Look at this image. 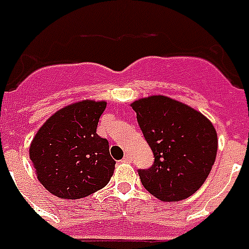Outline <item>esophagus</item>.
<instances>
[{"label": "esophagus", "instance_id": "obj_1", "mask_svg": "<svg viewBox=\"0 0 249 249\" xmlns=\"http://www.w3.org/2000/svg\"><path fill=\"white\" fill-rule=\"evenodd\" d=\"M122 160L124 163H131V162H132V157H131L130 154H126V156H124V158H123Z\"/></svg>", "mask_w": 249, "mask_h": 249}]
</instances>
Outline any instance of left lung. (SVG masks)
Listing matches in <instances>:
<instances>
[{
  "instance_id": "1",
  "label": "left lung",
  "mask_w": 249,
  "mask_h": 249,
  "mask_svg": "<svg viewBox=\"0 0 249 249\" xmlns=\"http://www.w3.org/2000/svg\"><path fill=\"white\" fill-rule=\"evenodd\" d=\"M145 140L154 154L141 184L163 202H178L204 184L217 153V134L210 119L192 107L163 95L131 104Z\"/></svg>"
}]
</instances>
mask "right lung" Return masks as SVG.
<instances>
[{
  "mask_svg": "<svg viewBox=\"0 0 249 249\" xmlns=\"http://www.w3.org/2000/svg\"><path fill=\"white\" fill-rule=\"evenodd\" d=\"M107 101L82 100L53 113L29 146L37 178L55 196L81 199L108 184L115 160L96 134Z\"/></svg>",
  "mask_w": 249,
  "mask_h": 249,
  "instance_id": "1",
  "label": "right lung"
}]
</instances>
